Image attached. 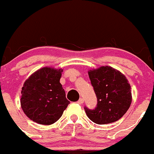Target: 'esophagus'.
<instances>
[{"instance_id":"esophagus-1","label":"esophagus","mask_w":154,"mask_h":154,"mask_svg":"<svg viewBox=\"0 0 154 154\" xmlns=\"http://www.w3.org/2000/svg\"><path fill=\"white\" fill-rule=\"evenodd\" d=\"M84 103V99L83 98H80L77 101V103H79V104H81V103Z\"/></svg>"}]
</instances>
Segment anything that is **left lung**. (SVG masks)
I'll list each match as a JSON object with an SVG mask.
<instances>
[{
    "label": "left lung",
    "mask_w": 154,
    "mask_h": 154,
    "mask_svg": "<svg viewBox=\"0 0 154 154\" xmlns=\"http://www.w3.org/2000/svg\"><path fill=\"white\" fill-rule=\"evenodd\" d=\"M97 98V107H85L87 116L97 124H107L119 120L131 103V85L124 75L110 66H101L88 72Z\"/></svg>",
    "instance_id": "1"
}]
</instances>
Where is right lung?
<instances>
[{
    "instance_id": "add662e5",
    "label": "right lung",
    "mask_w": 154,
    "mask_h": 154,
    "mask_svg": "<svg viewBox=\"0 0 154 154\" xmlns=\"http://www.w3.org/2000/svg\"><path fill=\"white\" fill-rule=\"evenodd\" d=\"M62 69L44 67L23 84L20 103L25 115L38 124L51 125L62 116L69 101L60 83Z\"/></svg>"
}]
</instances>
